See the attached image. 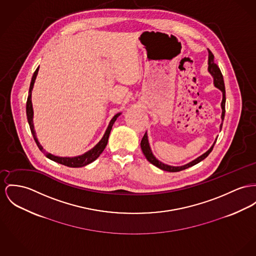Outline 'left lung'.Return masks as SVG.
<instances>
[{
    "mask_svg": "<svg viewBox=\"0 0 256 256\" xmlns=\"http://www.w3.org/2000/svg\"><path fill=\"white\" fill-rule=\"evenodd\" d=\"M208 72L212 74V76H214V86L218 87V89H220L222 91V94H223V98H222V121L224 120V116H225V101H226V97H225V86H224V82H223V76H222V72H220V67L214 63V56L212 54V52H210L208 50ZM222 128V123L220 125V130ZM218 140V138H216ZM216 142H214L212 146L206 152V154L199 156L197 159L193 160L192 162L188 163L184 166H180V167H174V166H169V165H166L162 162H160L159 160H157L155 157H154V154L150 150V144H148V135L146 133L144 135L142 140H140V148L142 150V154H144L146 158L152 163L154 164V166H156L157 168L161 169L163 170H167V172H180V170H186L191 166H194L196 165L197 163L201 162L202 160H204V158L208 155V154L212 152L216 142Z\"/></svg>",
    "mask_w": 256,
    "mask_h": 256,
    "instance_id": "left-lung-1",
    "label": "left lung"
}]
</instances>
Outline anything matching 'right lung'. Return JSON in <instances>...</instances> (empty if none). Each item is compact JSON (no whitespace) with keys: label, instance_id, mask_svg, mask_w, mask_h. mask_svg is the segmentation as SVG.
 <instances>
[{"label":"right lung","instance_id":"1","mask_svg":"<svg viewBox=\"0 0 256 256\" xmlns=\"http://www.w3.org/2000/svg\"><path fill=\"white\" fill-rule=\"evenodd\" d=\"M38 68H36V70H34V74H33V78H32V80H31V84H30V89H29V95H28V99H27V102H26V114H27V120L29 122V125H30V129H31V132H32V135L34 136V142L38 146V148H40V152H44L46 156L50 159H52L53 161L59 163V164H62V165H65V166H68L70 168H80V167H84L86 166L87 164H90L91 162L95 161L99 156L100 154H102L104 152V150L106 148V144H108V136H110V130L112 128V125L114 123V121L116 120V118L120 116V114H118L114 116V118L110 120V125L104 133V135L102 138V140L95 146V148H93L91 150L87 152L86 154H82L80 156H78V157H72V158H68V157H58V156H54L50 154H48L44 152V150L42 148V146L40 144L36 136V133H34V124H33V106H32V101H31V94H32V89H33V86H34V80L36 78V74H38Z\"/></svg>","mask_w":256,"mask_h":256}]
</instances>
